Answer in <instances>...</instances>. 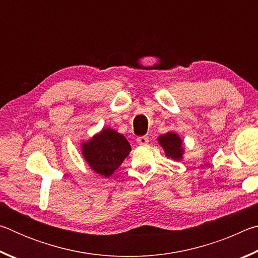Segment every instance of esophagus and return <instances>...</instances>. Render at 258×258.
I'll list each match as a JSON object with an SVG mask.
<instances>
[{"instance_id": "esophagus-1", "label": "esophagus", "mask_w": 258, "mask_h": 258, "mask_svg": "<svg viewBox=\"0 0 258 258\" xmlns=\"http://www.w3.org/2000/svg\"><path fill=\"white\" fill-rule=\"evenodd\" d=\"M137 142H138V145H141V146H143V145H147L148 142H149V138L148 137H139L138 139H137Z\"/></svg>"}]
</instances>
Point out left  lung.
I'll return each mask as SVG.
<instances>
[{
	"instance_id": "left-lung-1",
	"label": "left lung",
	"mask_w": 258,
	"mask_h": 258,
	"mask_svg": "<svg viewBox=\"0 0 258 258\" xmlns=\"http://www.w3.org/2000/svg\"><path fill=\"white\" fill-rule=\"evenodd\" d=\"M159 146L163 148L166 157L172 158L173 160H182L184 155V147L180 135L175 132H167L166 134H161L158 138Z\"/></svg>"
}]
</instances>
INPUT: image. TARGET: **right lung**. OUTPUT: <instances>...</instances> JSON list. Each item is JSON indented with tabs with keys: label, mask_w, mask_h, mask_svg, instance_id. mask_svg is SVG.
I'll list each match as a JSON object with an SVG mask.
<instances>
[{
	"label": "right lung",
	"mask_w": 258,
	"mask_h": 258,
	"mask_svg": "<svg viewBox=\"0 0 258 258\" xmlns=\"http://www.w3.org/2000/svg\"><path fill=\"white\" fill-rule=\"evenodd\" d=\"M131 145L123 134L103 127L92 138L81 143L83 158L94 173L109 177L130 155Z\"/></svg>",
	"instance_id": "1"
}]
</instances>
